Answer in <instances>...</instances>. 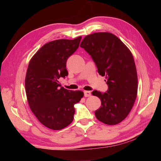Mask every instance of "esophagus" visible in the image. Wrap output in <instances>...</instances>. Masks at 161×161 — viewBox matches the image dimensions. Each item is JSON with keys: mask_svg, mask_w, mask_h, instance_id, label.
<instances>
[{"mask_svg": "<svg viewBox=\"0 0 161 161\" xmlns=\"http://www.w3.org/2000/svg\"><path fill=\"white\" fill-rule=\"evenodd\" d=\"M84 96L85 97H90L91 95V93L90 91H84Z\"/></svg>", "mask_w": 161, "mask_h": 161, "instance_id": "1", "label": "esophagus"}]
</instances>
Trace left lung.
I'll return each instance as SVG.
<instances>
[{"label": "left lung", "mask_w": 161, "mask_h": 161, "mask_svg": "<svg viewBox=\"0 0 161 161\" xmlns=\"http://www.w3.org/2000/svg\"><path fill=\"white\" fill-rule=\"evenodd\" d=\"M80 47L91 56L98 73L106 77L108 87L105 93L92 92L101 100L95 116L104 124L117 125L129 115L137 96V71L131 51L110 32L87 35Z\"/></svg>", "instance_id": "8db88e82"}]
</instances>
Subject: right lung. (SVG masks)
Instances as JSON below:
<instances>
[{
  "label": "right lung",
  "mask_w": 161,
  "mask_h": 161,
  "mask_svg": "<svg viewBox=\"0 0 161 161\" xmlns=\"http://www.w3.org/2000/svg\"><path fill=\"white\" fill-rule=\"evenodd\" d=\"M81 39L79 36L47 43L30 61L25 77L27 99L36 118L50 129L69 125L74 118V105L84 96L81 91L61 87L58 81L68 76L67 59L77 50Z\"/></svg>",
  "instance_id": "add662e5"
}]
</instances>
